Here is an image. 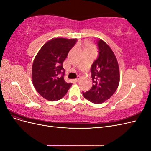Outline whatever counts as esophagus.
I'll return each instance as SVG.
<instances>
[{
    "label": "esophagus",
    "mask_w": 151,
    "mask_h": 151,
    "mask_svg": "<svg viewBox=\"0 0 151 151\" xmlns=\"http://www.w3.org/2000/svg\"><path fill=\"white\" fill-rule=\"evenodd\" d=\"M80 78H81V77H80L79 76H78V77H77V78L75 79V81H76V82H79V80H80Z\"/></svg>",
    "instance_id": "1"
}]
</instances>
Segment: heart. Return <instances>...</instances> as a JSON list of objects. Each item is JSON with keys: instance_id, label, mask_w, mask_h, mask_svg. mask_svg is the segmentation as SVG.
<instances>
[{"instance_id": "b5f03b06", "label": "heart", "mask_w": 151, "mask_h": 151, "mask_svg": "<svg viewBox=\"0 0 151 151\" xmlns=\"http://www.w3.org/2000/svg\"><path fill=\"white\" fill-rule=\"evenodd\" d=\"M93 47L91 46V45L90 43H87L86 44V50H92Z\"/></svg>"}]
</instances>
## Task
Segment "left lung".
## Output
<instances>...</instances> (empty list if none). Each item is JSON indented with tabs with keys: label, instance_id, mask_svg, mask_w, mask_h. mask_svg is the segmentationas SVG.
I'll use <instances>...</instances> for the list:
<instances>
[{
	"label": "left lung",
	"instance_id": "1",
	"mask_svg": "<svg viewBox=\"0 0 151 151\" xmlns=\"http://www.w3.org/2000/svg\"><path fill=\"white\" fill-rule=\"evenodd\" d=\"M98 56L91 67L93 85L90 90L83 92L84 97L96 104L110 98L120 82L119 67L115 54L104 41L97 42Z\"/></svg>",
	"mask_w": 151,
	"mask_h": 151
}]
</instances>
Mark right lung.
Masks as SVG:
<instances>
[{"label":"right lung","mask_w":151,"mask_h":151,"mask_svg":"<svg viewBox=\"0 0 151 151\" xmlns=\"http://www.w3.org/2000/svg\"><path fill=\"white\" fill-rule=\"evenodd\" d=\"M77 39L54 38L48 41L36 55L32 67V80L35 88L50 101L60 99L72 83L65 81L63 62Z\"/></svg>","instance_id":"1"}]
</instances>
